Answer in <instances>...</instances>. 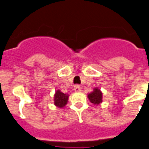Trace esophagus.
I'll use <instances>...</instances> for the list:
<instances>
[{"mask_svg":"<svg viewBox=\"0 0 149 149\" xmlns=\"http://www.w3.org/2000/svg\"><path fill=\"white\" fill-rule=\"evenodd\" d=\"M74 91L76 92H79L81 91V88L80 86H79V85H77V86H74Z\"/></svg>","mask_w":149,"mask_h":149,"instance_id":"esophagus-1","label":"esophagus"}]
</instances>
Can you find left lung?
Listing matches in <instances>:
<instances>
[{
    "mask_svg": "<svg viewBox=\"0 0 149 149\" xmlns=\"http://www.w3.org/2000/svg\"><path fill=\"white\" fill-rule=\"evenodd\" d=\"M88 98L90 102L93 104L94 105H98L102 103L103 93L98 88H94L93 91L88 94Z\"/></svg>",
    "mask_w": 149,
    "mask_h": 149,
    "instance_id": "8db88e82",
    "label": "left lung"
}]
</instances>
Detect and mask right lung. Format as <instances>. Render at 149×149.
Segmentation results:
<instances>
[{
  "label": "right lung",
  "mask_w": 149,
  "mask_h": 149,
  "mask_svg": "<svg viewBox=\"0 0 149 149\" xmlns=\"http://www.w3.org/2000/svg\"><path fill=\"white\" fill-rule=\"evenodd\" d=\"M69 96V94H64L61 90L57 89L54 95V104L58 108H63L67 105Z\"/></svg>",
  "instance_id": "1"
}]
</instances>
